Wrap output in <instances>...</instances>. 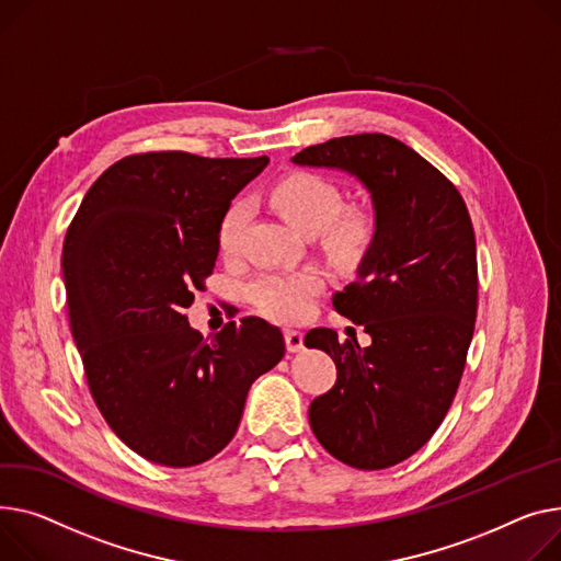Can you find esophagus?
<instances>
[{
  "label": "esophagus",
  "mask_w": 561,
  "mask_h": 561,
  "mask_svg": "<svg viewBox=\"0 0 561 561\" xmlns=\"http://www.w3.org/2000/svg\"><path fill=\"white\" fill-rule=\"evenodd\" d=\"M284 343H286V350L290 354H295V352H300L305 347V335L300 331H295V329H286L284 331Z\"/></svg>",
  "instance_id": "1"
}]
</instances>
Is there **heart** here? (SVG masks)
<instances>
[{"label": "heart", "instance_id": "1", "mask_svg": "<svg viewBox=\"0 0 561 561\" xmlns=\"http://www.w3.org/2000/svg\"><path fill=\"white\" fill-rule=\"evenodd\" d=\"M273 203L284 218L300 232H329L331 248L339 254H356L371 234V220L363 211H343V196L335 186L311 173L290 175L273 190ZM250 214L245 201H237L222 214L218 226V245L222 252H234ZM322 279L316 271L266 273L250 286L252 305L273 320L293 322L311 311L313 297L320 293Z\"/></svg>", "mask_w": 561, "mask_h": 561}]
</instances>
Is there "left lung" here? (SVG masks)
Wrapping results in <instances>:
<instances>
[{"label": "left lung", "mask_w": 561, "mask_h": 561, "mask_svg": "<svg viewBox=\"0 0 561 561\" xmlns=\"http://www.w3.org/2000/svg\"><path fill=\"white\" fill-rule=\"evenodd\" d=\"M290 162L343 171L371 201L369 245L331 297L371 345L324 327L305 343L335 363L333 388L309 405L318 442L350 467L386 469L422 449L456 397L478 305L471 218L449 180L381 133L335 137Z\"/></svg>", "instance_id": "8db88e82"}]
</instances>
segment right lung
Segmentation results:
<instances>
[{
    "label": "right lung",
    "instance_id": "obj_1",
    "mask_svg": "<svg viewBox=\"0 0 561 561\" xmlns=\"http://www.w3.org/2000/svg\"><path fill=\"white\" fill-rule=\"evenodd\" d=\"M268 158L144 153L90 186L62 245L69 324L90 392L135 454L192 467L234 437L250 386L284 356L259 318L207 339L184 309L211 275L218 226Z\"/></svg>",
    "mask_w": 561,
    "mask_h": 561
}]
</instances>
